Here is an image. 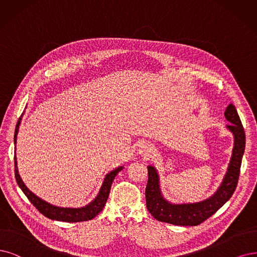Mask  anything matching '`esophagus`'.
I'll return each mask as SVG.
<instances>
[{"instance_id": "obj_1", "label": "esophagus", "mask_w": 257, "mask_h": 257, "mask_svg": "<svg viewBox=\"0 0 257 257\" xmlns=\"http://www.w3.org/2000/svg\"><path fill=\"white\" fill-rule=\"evenodd\" d=\"M139 151H140V154H141L142 156L147 158V159H148V158H151V157H153V155H154V148L151 147L150 145H148V144L141 145Z\"/></svg>"}]
</instances>
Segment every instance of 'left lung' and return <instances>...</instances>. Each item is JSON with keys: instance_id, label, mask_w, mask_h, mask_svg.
I'll return each mask as SVG.
<instances>
[{"instance_id": "left-lung-1", "label": "left lung", "mask_w": 257, "mask_h": 257, "mask_svg": "<svg viewBox=\"0 0 257 257\" xmlns=\"http://www.w3.org/2000/svg\"><path fill=\"white\" fill-rule=\"evenodd\" d=\"M224 116L226 125L234 137V148L227 172L216 193L210 198L195 203H170L163 197L160 188L157 169L149 165L148 182L145 191L146 206L157 220L176 225H198L214 215L232 197L238 182L241 160L245 147V135L238 113L233 103L226 107Z\"/></svg>"}]
</instances>
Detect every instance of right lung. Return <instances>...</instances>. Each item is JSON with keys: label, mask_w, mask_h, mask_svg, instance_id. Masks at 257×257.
Masks as SVG:
<instances>
[{"label": "right lung", "mask_w": 257, "mask_h": 257, "mask_svg": "<svg viewBox=\"0 0 257 257\" xmlns=\"http://www.w3.org/2000/svg\"><path fill=\"white\" fill-rule=\"evenodd\" d=\"M21 117H22V115H21ZM21 117L19 118V120L17 122V126H16V130H15V138H14L15 144L17 142L19 126H20L21 119H22ZM121 169H122V166L117 167L114 170H112V172H110L108 175H106V177H104V179H103L102 185L99 189L98 195L89 204H87L85 206H82V207H78V208L59 207V206H55L53 204H50L49 202L42 200L41 198L37 197L34 193H32L30 189L26 187V185L22 181L20 175H19L18 167H17V158L15 156V177H16L19 187L22 189L24 195L27 197L28 200L33 203V205L37 208L38 211H39L45 217L50 218V219L57 220V221H65V222L87 221V220L93 219L95 216H97L102 211L104 204H106V202H107V199L109 197L111 185H112L114 178L116 177V175L120 172Z\"/></svg>", "instance_id": "1"}]
</instances>
